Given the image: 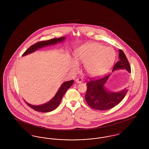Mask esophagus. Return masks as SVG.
I'll use <instances>...</instances> for the list:
<instances>
[{
	"label": "esophagus",
	"mask_w": 149,
	"mask_h": 149,
	"mask_svg": "<svg viewBox=\"0 0 149 149\" xmlns=\"http://www.w3.org/2000/svg\"><path fill=\"white\" fill-rule=\"evenodd\" d=\"M75 81H76L77 83H81L83 81V79H77L75 80Z\"/></svg>",
	"instance_id": "1"
}]
</instances>
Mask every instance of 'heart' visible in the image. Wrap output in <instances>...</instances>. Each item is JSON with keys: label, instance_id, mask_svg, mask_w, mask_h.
I'll use <instances>...</instances> for the list:
<instances>
[{"label": "heart", "instance_id": "1", "mask_svg": "<svg viewBox=\"0 0 149 149\" xmlns=\"http://www.w3.org/2000/svg\"><path fill=\"white\" fill-rule=\"evenodd\" d=\"M115 57V52L111 47L97 43H86L79 46L75 51L71 69L77 70L78 63H84V70L89 76L98 77L109 71Z\"/></svg>", "mask_w": 149, "mask_h": 149}]
</instances>
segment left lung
<instances>
[{"mask_svg": "<svg viewBox=\"0 0 149 149\" xmlns=\"http://www.w3.org/2000/svg\"><path fill=\"white\" fill-rule=\"evenodd\" d=\"M119 61L115 64L112 72L117 70L126 69L131 72L130 65L123 51L119 50ZM111 74L99 79H93L86 83L87 90L85 95L88 104L94 109L108 110L118 104L127 93V88L115 92L106 88L105 85Z\"/></svg>", "mask_w": 149, "mask_h": 149, "instance_id": "obj_1", "label": "left lung"}]
</instances>
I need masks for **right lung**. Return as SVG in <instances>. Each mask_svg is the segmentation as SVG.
Instances as JSON below:
<instances>
[{
	"mask_svg": "<svg viewBox=\"0 0 149 149\" xmlns=\"http://www.w3.org/2000/svg\"><path fill=\"white\" fill-rule=\"evenodd\" d=\"M66 39L65 37H61L58 38H53L50 40L41 41L36 43L35 44L31 46L27 50L25 51V52L22 55L23 56H26L31 53H33L36 51L37 50H40L44 47L51 46V45H55L57 43H62L65 41ZM74 83V80H70L68 81H65L60 86V88L58 89V91L57 92L55 96L46 103H44L41 105H32L29 104L27 102L26 103L29 105V106L34 110L38 112H49L51 111H54L55 109L60 103V102L62 99V98L64 95V94L66 92L67 90Z\"/></svg>",
	"mask_w": 149,
	"mask_h": 149,
	"instance_id": "add662e5",
	"label": "right lung"
}]
</instances>
